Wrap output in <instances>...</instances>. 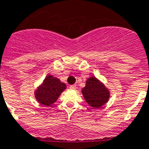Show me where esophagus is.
<instances>
[{
    "label": "esophagus",
    "mask_w": 149,
    "mask_h": 149,
    "mask_svg": "<svg viewBox=\"0 0 149 149\" xmlns=\"http://www.w3.org/2000/svg\"><path fill=\"white\" fill-rule=\"evenodd\" d=\"M70 89L74 90V89H76V86H75V85H70Z\"/></svg>",
    "instance_id": "1"
}]
</instances>
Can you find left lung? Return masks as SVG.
<instances>
[{"label":"left lung","mask_w":149,"mask_h":149,"mask_svg":"<svg viewBox=\"0 0 149 149\" xmlns=\"http://www.w3.org/2000/svg\"><path fill=\"white\" fill-rule=\"evenodd\" d=\"M82 93L86 102L94 108L102 106L109 97V91L95 77L87 79L86 87L82 89Z\"/></svg>","instance_id":"obj_1"}]
</instances>
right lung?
I'll use <instances>...</instances> for the list:
<instances>
[{
  "mask_svg": "<svg viewBox=\"0 0 149 149\" xmlns=\"http://www.w3.org/2000/svg\"><path fill=\"white\" fill-rule=\"evenodd\" d=\"M65 88V84L60 82L59 79L52 76H48L35 93L36 98L42 105L50 106L58 99L60 94Z\"/></svg>",
  "mask_w": 149,
  "mask_h": 149,
  "instance_id": "add662e5",
  "label": "right lung"
}]
</instances>
